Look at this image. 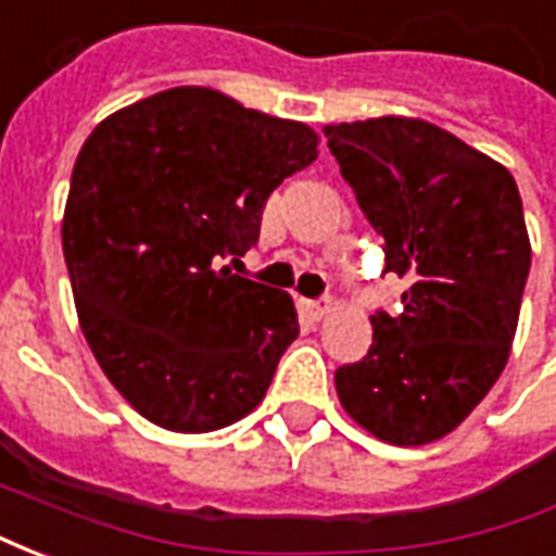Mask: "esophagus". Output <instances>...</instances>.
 <instances>
[{
    "instance_id": "obj_1",
    "label": "esophagus",
    "mask_w": 556,
    "mask_h": 556,
    "mask_svg": "<svg viewBox=\"0 0 556 556\" xmlns=\"http://www.w3.org/2000/svg\"><path fill=\"white\" fill-rule=\"evenodd\" d=\"M303 309H306L309 318L321 321V318H327V315L333 313V301H303Z\"/></svg>"
}]
</instances>
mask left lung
I'll list each match as a JSON object with an SVG mask.
<instances>
[{
    "label": "left lung",
    "instance_id": "left-lung-1",
    "mask_svg": "<svg viewBox=\"0 0 556 556\" xmlns=\"http://www.w3.org/2000/svg\"><path fill=\"white\" fill-rule=\"evenodd\" d=\"M330 154L372 229L384 274L410 279L402 313L372 315V345L337 369L342 408L393 446L465 422L513 351L530 238L506 166L422 118L325 127Z\"/></svg>",
    "mask_w": 556,
    "mask_h": 556
}]
</instances>
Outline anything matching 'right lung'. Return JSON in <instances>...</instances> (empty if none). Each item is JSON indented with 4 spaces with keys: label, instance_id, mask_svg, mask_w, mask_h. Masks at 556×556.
Masks as SVG:
<instances>
[{
    "label": "right lung",
    "instance_id": "right-lung-1",
    "mask_svg": "<svg viewBox=\"0 0 556 556\" xmlns=\"http://www.w3.org/2000/svg\"><path fill=\"white\" fill-rule=\"evenodd\" d=\"M315 157L313 127L202 86L130 103L79 148L62 219L79 327L160 429H223L265 399L301 333L294 303L217 265L258 241L267 195Z\"/></svg>",
    "mask_w": 556,
    "mask_h": 556
}]
</instances>
